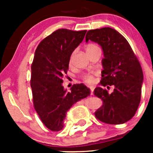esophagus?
<instances>
[{"instance_id":"esophagus-1","label":"esophagus","mask_w":153,"mask_h":153,"mask_svg":"<svg viewBox=\"0 0 153 153\" xmlns=\"http://www.w3.org/2000/svg\"><path fill=\"white\" fill-rule=\"evenodd\" d=\"M89 89H90V94L92 95L93 94V91H94V87L93 86H89Z\"/></svg>"}]
</instances>
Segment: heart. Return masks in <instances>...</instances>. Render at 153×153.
I'll return each instance as SVG.
<instances>
[{
    "label": "heart",
    "instance_id": "1",
    "mask_svg": "<svg viewBox=\"0 0 153 153\" xmlns=\"http://www.w3.org/2000/svg\"><path fill=\"white\" fill-rule=\"evenodd\" d=\"M97 47H98L95 44H88V45L86 47V52H88L89 51H90L91 49H95V48H97ZM72 58H73V53L71 55L70 59H69V63H72ZM82 78V80L84 81V82L86 83V84H91V83H92V81H93V75H83L82 78Z\"/></svg>",
    "mask_w": 153,
    "mask_h": 153
}]
</instances>
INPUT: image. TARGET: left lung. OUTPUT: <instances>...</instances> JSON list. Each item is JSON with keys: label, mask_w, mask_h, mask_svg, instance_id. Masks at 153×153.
<instances>
[{"label": "left lung", "mask_w": 153, "mask_h": 153, "mask_svg": "<svg viewBox=\"0 0 153 153\" xmlns=\"http://www.w3.org/2000/svg\"><path fill=\"white\" fill-rule=\"evenodd\" d=\"M89 40L101 46L104 58L101 84L113 86V92L96 87L94 95L102 100L103 105L95 116L108 124H121L135 115L141 95L143 71L136 55L126 38L110 27L91 29L86 35Z\"/></svg>", "instance_id": "1"}]
</instances>
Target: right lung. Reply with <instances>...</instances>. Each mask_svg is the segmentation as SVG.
<instances>
[{
  "label": "right lung",
  "instance_id": "obj_1",
  "mask_svg": "<svg viewBox=\"0 0 153 153\" xmlns=\"http://www.w3.org/2000/svg\"><path fill=\"white\" fill-rule=\"evenodd\" d=\"M86 32L59 29L43 39L35 50L30 80L34 108L43 124L53 132L63 129L71 106L90 94L83 84H73L70 92L62 84L71 55Z\"/></svg>",
  "mask_w": 153,
  "mask_h": 153
}]
</instances>
